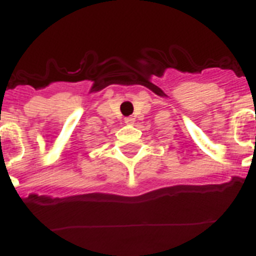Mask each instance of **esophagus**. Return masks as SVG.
<instances>
[{
  "label": "esophagus",
  "instance_id": "obj_1",
  "mask_svg": "<svg viewBox=\"0 0 256 256\" xmlns=\"http://www.w3.org/2000/svg\"><path fill=\"white\" fill-rule=\"evenodd\" d=\"M124 123L128 124V126H132V124L134 123V118H133V116L126 118V119H124Z\"/></svg>",
  "mask_w": 256,
  "mask_h": 256
}]
</instances>
